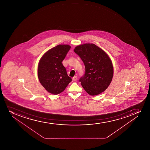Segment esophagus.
I'll return each instance as SVG.
<instances>
[{
  "mask_svg": "<svg viewBox=\"0 0 150 150\" xmlns=\"http://www.w3.org/2000/svg\"><path fill=\"white\" fill-rule=\"evenodd\" d=\"M73 80L74 81H76L78 80V77L77 76H75L74 77L72 78Z\"/></svg>",
  "mask_w": 150,
  "mask_h": 150,
  "instance_id": "1",
  "label": "esophagus"
}]
</instances>
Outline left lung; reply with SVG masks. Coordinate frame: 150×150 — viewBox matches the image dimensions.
<instances>
[{
    "instance_id": "1",
    "label": "left lung",
    "mask_w": 150,
    "mask_h": 150,
    "mask_svg": "<svg viewBox=\"0 0 150 150\" xmlns=\"http://www.w3.org/2000/svg\"><path fill=\"white\" fill-rule=\"evenodd\" d=\"M74 51L85 64V74L79 80L83 89L92 96L104 92L113 75L112 64L108 54L93 43L80 45Z\"/></svg>"
}]
</instances>
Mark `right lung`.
<instances>
[{
    "instance_id": "obj_1",
    "label": "right lung",
    "mask_w": 150,
    "mask_h": 150,
    "mask_svg": "<svg viewBox=\"0 0 150 150\" xmlns=\"http://www.w3.org/2000/svg\"><path fill=\"white\" fill-rule=\"evenodd\" d=\"M70 48L69 45H58L47 51L40 59L38 78L42 86L50 93H61L72 81L62 64Z\"/></svg>"
}]
</instances>
